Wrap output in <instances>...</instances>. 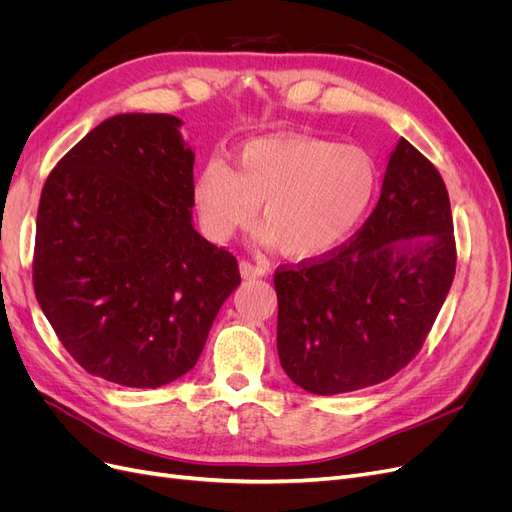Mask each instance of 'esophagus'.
<instances>
[{
    "instance_id": "1",
    "label": "esophagus",
    "mask_w": 512,
    "mask_h": 512,
    "mask_svg": "<svg viewBox=\"0 0 512 512\" xmlns=\"http://www.w3.org/2000/svg\"><path fill=\"white\" fill-rule=\"evenodd\" d=\"M239 271L245 277V280H256V277H265L267 269L260 267V265H252L250 260H241L239 262Z\"/></svg>"
}]
</instances>
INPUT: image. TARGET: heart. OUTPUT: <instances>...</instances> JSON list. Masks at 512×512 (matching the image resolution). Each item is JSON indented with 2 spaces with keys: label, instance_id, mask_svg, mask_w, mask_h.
<instances>
[{
  "label": "heart",
  "instance_id": "1",
  "mask_svg": "<svg viewBox=\"0 0 512 512\" xmlns=\"http://www.w3.org/2000/svg\"><path fill=\"white\" fill-rule=\"evenodd\" d=\"M378 183V164L363 147L265 136L239 149L237 170L220 160L200 168L192 198L211 241L224 243L250 226L262 203L258 243L309 260L333 254L354 235Z\"/></svg>",
  "mask_w": 512,
  "mask_h": 512
}]
</instances>
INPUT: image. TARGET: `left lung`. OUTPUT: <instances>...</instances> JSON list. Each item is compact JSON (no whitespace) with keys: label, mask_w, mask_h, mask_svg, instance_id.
I'll return each instance as SVG.
<instances>
[{"label":"left lung","mask_w":512,"mask_h":512,"mask_svg":"<svg viewBox=\"0 0 512 512\" xmlns=\"http://www.w3.org/2000/svg\"><path fill=\"white\" fill-rule=\"evenodd\" d=\"M446 185L399 138L380 200L352 241L297 269L275 271L277 354L314 395L389 380L421 350L455 277Z\"/></svg>","instance_id":"obj_1"}]
</instances>
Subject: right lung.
Masks as SVG:
<instances>
[{
  "label": "right lung",
  "mask_w": 512,
  "mask_h": 512,
  "mask_svg": "<svg viewBox=\"0 0 512 512\" xmlns=\"http://www.w3.org/2000/svg\"><path fill=\"white\" fill-rule=\"evenodd\" d=\"M181 126L160 113L108 117L40 196L42 312L83 369L132 389L188 374L241 284L237 258L194 228V151Z\"/></svg>",
  "instance_id": "1"
}]
</instances>
